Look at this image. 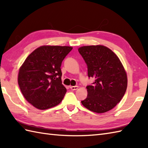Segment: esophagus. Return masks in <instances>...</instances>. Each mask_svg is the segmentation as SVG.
<instances>
[{"mask_svg":"<svg viewBox=\"0 0 148 148\" xmlns=\"http://www.w3.org/2000/svg\"><path fill=\"white\" fill-rule=\"evenodd\" d=\"M70 88L72 90H76L78 88V86H70Z\"/></svg>","mask_w":148,"mask_h":148,"instance_id":"34e87169","label":"esophagus"}]
</instances>
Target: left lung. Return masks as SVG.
Here are the masks:
<instances>
[{
	"instance_id": "left-lung-1",
	"label": "left lung",
	"mask_w": 148,
	"mask_h": 148,
	"mask_svg": "<svg viewBox=\"0 0 148 148\" xmlns=\"http://www.w3.org/2000/svg\"><path fill=\"white\" fill-rule=\"evenodd\" d=\"M87 65L88 76L95 81L86 86L88 95L81 103L90 111L103 113L114 108L124 96L127 76L115 53L101 45L78 49Z\"/></svg>"
}]
</instances>
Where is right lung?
Segmentation results:
<instances>
[{
	"instance_id": "add662e5",
	"label": "right lung",
	"mask_w": 148,
	"mask_h": 148,
	"mask_svg": "<svg viewBox=\"0 0 148 148\" xmlns=\"http://www.w3.org/2000/svg\"><path fill=\"white\" fill-rule=\"evenodd\" d=\"M71 46H42L30 53L18 73V84L25 98L45 110L59 104L67 90L62 83L61 65Z\"/></svg>"
}]
</instances>
